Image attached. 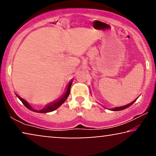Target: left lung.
I'll use <instances>...</instances> for the list:
<instances>
[{"label": "left lung", "instance_id": "8db88e82", "mask_svg": "<svg viewBox=\"0 0 156 156\" xmlns=\"http://www.w3.org/2000/svg\"><path fill=\"white\" fill-rule=\"evenodd\" d=\"M136 101V100H134L133 101H132L131 103H130V104H127V105H126V106H119V107H116V108H112V111H121V110L125 109V108H128V107H129L130 106L132 105V104H133L134 103V102H135Z\"/></svg>", "mask_w": 156, "mask_h": 156}]
</instances>
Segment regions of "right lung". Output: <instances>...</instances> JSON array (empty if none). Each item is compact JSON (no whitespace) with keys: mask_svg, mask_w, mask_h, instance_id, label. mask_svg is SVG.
Returning a JSON list of instances; mask_svg holds the SVG:
<instances>
[{"mask_svg":"<svg viewBox=\"0 0 156 156\" xmlns=\"http://www.w3.org/2000/svg\"><path fill=\"white\" fill-rule=\"evenodd\" d=\"M72 83V80L70 81L69 84H68L67 89V90H66V92L59 99L56 100V101L54 102H52V103L48 104V105L45 106L43 108H42V109H40V110L34 109V108H32V106L30 105V104L28 103V102L26 101L23 99H22L20 96H18V94H16V95H17V97L19 98V99L22 101V103L25 106V107H27L28 109H30V111H33V112H37V113H48V112H53V111L56 110L57 108H58L59 106H60L64 102L66 101V99H67V97H69V95L70 88H71Z\"/></svg>","mask_w":156,"mask_h":156,"instance_id":"right-lung-1","label":"right lung"}]
</instances>
